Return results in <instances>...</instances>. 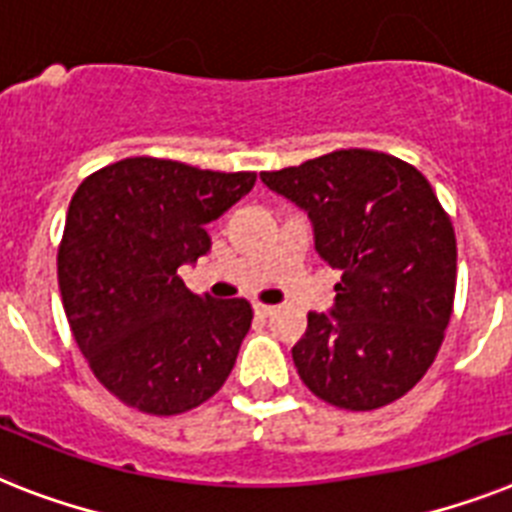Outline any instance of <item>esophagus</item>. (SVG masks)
<instances>
[{"label":"esophagus","instance_id":"esophagus-1","mask_svg":"<svg viewBox=\"0 0 512 512\" xmlns=\"http://www.w3.org/2000/svg\"><path fill=\"white\" fill-rule=\"evenodd\" d=\"M253 311L259 316H269L274 314V306H266V303H253Z\"/></svg>","mask_w":512,"mask_h":512}]
</instances>
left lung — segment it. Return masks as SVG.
<instances>
[{"mask_svg": "<svg viewBox=\"0 0 512 512\" xmlns=\"http://www.w3.org/2000/svg\"><path fill=\"white\" fill-rule=\"evenodd\" d=\"M261 180L308 211L316 251L342 272L332 314L308 311L293 348L303 384L345 411L403 398L437 358L455 301V230L429 180L371 149L332 151Z\"/></svg>", "mask_w": 512, "mask_h": 512, "instance_id": "8db88e82", "label": "left lung"}]
</instances>
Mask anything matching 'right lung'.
Instances as JSON below:
<instances>
[{
	"instance_id": "add662e5",
	"label": "right lung",
	"mask_w": 512,
	"mask_h": 512,
	"mask_svg": "<svg viewBox=\"0 0 512 512\" xmlns=\"http://www.w3.org/2000/svg\"><path fill=\"white\" fill-rule=\"evenodd\" d=\"M256 172L130 156L88 175L67 209L57 280L67 324L114 398L149 416L193 411L230 377L253 319L243 298L193 295L177 269Z\"/></svg>"
}]
</instances>
